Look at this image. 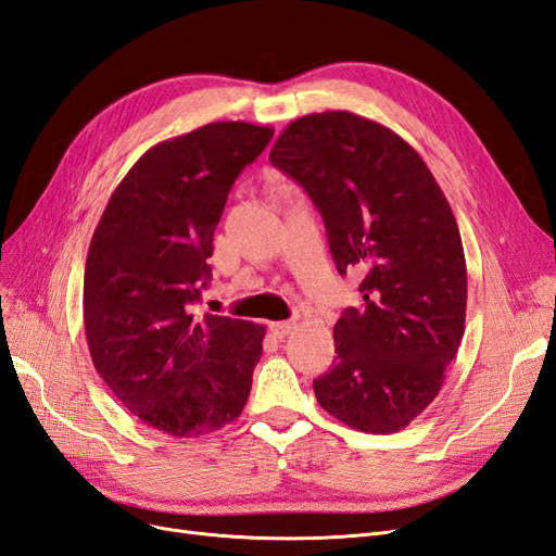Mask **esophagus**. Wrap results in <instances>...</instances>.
Segmentation results:
<instances>
[{
  "instance_id": "esophagus-1",
  "label": "esophagus",
  "mask_w": 556,
  "mask_h": 556,
  "mask_svg": "<svg viewBox=\"0 0 556 556\" xmlns=\"http://www.w3.org/2000/svg\"><path fill=\"white\" fill-rule=\"evenodd\" d=\"M271 333L276 336V339H285V336H290L296 331V323H271Z\"/></svg>"
}]
</instances>
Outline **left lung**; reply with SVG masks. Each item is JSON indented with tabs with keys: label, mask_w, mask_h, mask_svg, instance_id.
Masks as SVG:
<instances>
[{
	"label": "left lung",
	"mask_w": 556,
	"mask_h": 556,
	"mask_svg": "<svg viewBox=\"0 0 556 556\" xmlns=\"http://www.w3.org/2000/svg\"><path fill=\"white\" fill-rule=\"evenodd\" d=\"M268 160L313 199L339 274L364 271L315 399L352 429L394 433L441 392L464 336L466 260L447 199L413 146L348 111L299 117Z\"/></svg>",
	"instance_id": "obj_1"
}]
</instances>
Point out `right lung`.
<instances>
[{
	"label": "right lung",
	"instance_id": "right-lung-1",
	"mask_svg": "<svg viewBox=\"0 0 556 556\" xmlns=\"http://www.w3.org/2000/svg\"><path fill=\"white\" fill-rule=\"evenodd\" d=\"M271 127L211 123L153 146L111 194L83 280V323L97 374L148 427L176 439L233 422L266 329L197 315L213 231L233 180Z\"/></svg>",
	"mask_w": 556,
	"mask_h": 556
}]
</instances>
